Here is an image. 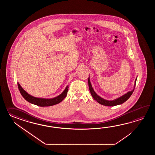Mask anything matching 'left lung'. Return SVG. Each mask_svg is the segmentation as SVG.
<instances>
[{
	"label": "left lung",
	"mask_w": 155,
	"mask_h": 155,
	"mask_svg": "<svg viewBox=\"0 0 155 155\" xmlns=\"http://www.w3.org/2000/svg\"><path fill=\"white\" fill-rule=\"evenodd\" d=\"M136 80H137V78L136 79V80H135V85H136ZM88 84H89V90H90V93L92 95V97L97 102H99V104H101L102 105L107 106H114L118 105L120 104H122L130 98V97L131 96L132 93L134 91V90H135V87H134V89H133V90H132L131 91H129V92L125 94L124 95L121 96L120 97H119L118 99H115V100H112V101H109V100H106L105 99H102L101 97H100L99 96L97 95L96 94V92L94 91V90L92 89V86L91 84V82L90 81L89 78L88 79Z\"/></svg>",
	"instance_id": "left-lung-1"
}]
</instances>
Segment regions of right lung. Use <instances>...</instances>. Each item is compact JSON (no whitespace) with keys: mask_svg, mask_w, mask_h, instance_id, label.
I'll list each match as a JSON object with an SVG mask.
<instances>
[{"mask_svg":"<svg viewBox=\"0 0 155 155\" xmlns=\"http://www.w3.org/2000/svg\"><path fill=\"white\" fill-rule=\"evenodd\" d=\"M18 89L20 91V94H21L22 96L24 99L26 100L27 101L29 102L31 104H34L35 105L44 107V106H50L54 105L61 102L65 98L68 91V86H66V89L63 91L62 94H61L59 96H57L56 97H54L53 99H41V98H37L33 97L32 96L30 95L27 92L24 90L20 84L18 83Z\"/></svg>","mask_w":155,"mask_h":155,"instance_id":"obj_1","label":"right lung"}]
</instances>
